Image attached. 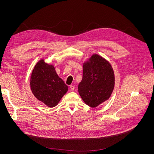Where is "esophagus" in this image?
Instances as JSON below:
<instances>
[{
	"label": "esophagus",
	"mask_w": 154,
	"mask_h": 154,
	"mask_svg": "<svg viewBox=\"0 0 154 154\" xmlns=\"http://www.w3.org/2000/svg\"><path fill=\"white\" fill-rule=\"evenodd\" d=\"M70 88L71 91H74V89H75V86H74V85H70Z\"/></svg>",
	"instance_id": "obj_1"
}]
</instances>
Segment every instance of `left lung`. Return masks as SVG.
<instances>
[{
  "instance_id": "obj_1",
  "label": "left lung",
  "mask_w": 154,
  "mask_h": 154,
  "mask_svg": "<svg viewBox=\"0 0 154 154\" xmlns=\"http://www.w3.org/2000/svg\"><path fill=\"white\" fill-rule=\"evenodd\" d=\"M114 86V70L107 60L94 54L83 63V77L78 91L87 106L95 108L106 102Z\"/></svg>"
}]
</instances>
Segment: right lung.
Masks as SVG:
<instances>
[{
    "label": "right lung",
    "instance_id": "obj_1",
    "mask_svg": "<svg viewBox=\"0 0 154 154\" xmlns=\"http://www.w3.org/2000/svg\"><path fill=\"white\" fill-rule=\"evenodd\" d=\"M30 90L39 101L48 107H55L68 91V86L59 77L52 63L40 59L32 70Z\"/></svg>",
    "mask_w": 154,
    "mask_h": 154
}]
</instances>
